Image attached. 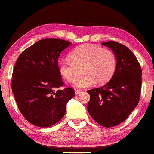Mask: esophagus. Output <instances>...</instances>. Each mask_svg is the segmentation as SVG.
Segmentation results:
<instances>
[{"instance_id":"34e87169","label":"esophagus","mask_w":154,"mask_h":154,"mask_svg":"<svg viewBox=\"0 0 154 154\" xmlns=\"http://www.w3.org/2000/svg\"><path fill=\"white\" fill-rule=\"evenodd\" d=\"M82 90H75V94H79L80 93H82Z\"/></svg>"}]
</instances>
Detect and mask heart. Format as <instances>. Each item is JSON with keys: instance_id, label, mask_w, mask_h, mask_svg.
Segmentation results:
<instances>
[{"instance_id": "b5f03b06", "label": "heart", "mask_w": 154, "mask_h": 154, "mask_svg": "<svg viewBox=\"0 0 154 154\" xmlns=\"http://www.w3.org/2000/svg\"><path fill=\"white\" fill-rule=\"evenodd\" d=\"M70 59L61 61L59 71L66 81L72 82L79 77L82 69L84 76L73 83L77 88L90 87L96 83L106 84L113 76L116 68V58L112 51L90 44L75 48L70 54Z\"/></svg>"}]
</instances>
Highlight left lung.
Masks as SVG:
<instances>
[{
	"label": "left lung",
	"mask_w": 154,
	"mask_h": 154,
	"mask_svg": "<svg viewBox=\"0 0 154 154\" xmlns=\"http://www.w3.org/2000/svg\"><path fill=\"white\" fill-rule=\"evenodd\" d=\"M113 51L116 68L112 79L102 87L88 90L90 99L88 112L94 120L106 128L122 123L139 102L142 70L136 56L122 44L103 42Z\"/></svg>",
	"instance_id": "1"
}]
</instances>
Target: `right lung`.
I'll return each instance as SVG.
<instances>
[{"mask_svg":"<svg viewBox=\"0 0 154 154\" xmlns=\"http://www.w3.org/2000/svg\"><path fill=\"white\" fill-rule=\"evenodd\" d=\"M72 44L60 39H43L19 56L12 75L11 89L23 116L31 124L47 128L63 118L74 90L62 86L58 58Z\"/></svg>","mask_w":154,"mask_h":154,"instance_id":"right-lung-1","label":"right lung"}]
</instances>
